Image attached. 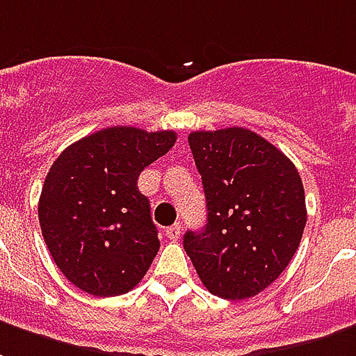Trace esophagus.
Segmentation results:
<instances>
[{
	"label": "esophagus",
	"instance_id": "34e87169",
	"mask_svg": "<svg viewBox=\"0 0 356 356\" xmlns=\"http://www.w3.org/2000/svg\"><path fill=\"white\" fill-rule=\"evenodd\" d=\"M181 230H183V226L179 225H173L170 226V228H165V236L171 239V241H177L179 238H181Z\"/></svg>",
	"mask_w": 356,
	"mask_h": 356
}]
</instances>
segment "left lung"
<instances>
[{
    "label": "left lung",
    "instance_id": "8db88e82",
    "mask_svg": "<svg viewBox=\"0 0 356 356\" xmlns=\"http://www.w3.org/2000/svg\"><path fill=\"white\" fill-rule=\"evenodd\" d=\"M205 192L207 225L183 247L205 289L225 300L257 296L298 249L307 211L296 165L247 128L188 134Z\"/></svg>",
    "mask_w": 356,
    "mask_h": 356
}]
</instances>
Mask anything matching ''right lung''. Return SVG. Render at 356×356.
I'll list each match as a JSON object with an SVG mask.
<instances>
[{"label":"right lung","mask_w":356,"mask_h":356,"mask_svg":"<svg viewBox=\"0 0 356 356\" xmlns=\"http://www.w3.org/2000/svg\"><path fill=\"white\" fill-rule=\"evenodd\" d=\"M170 130L105 128L54 160L39 198V225L60 272L92 296L126 294L160 249L139 173L175 145Z\"/></svg>","instance_id":"obj_1"}]
</instances>
